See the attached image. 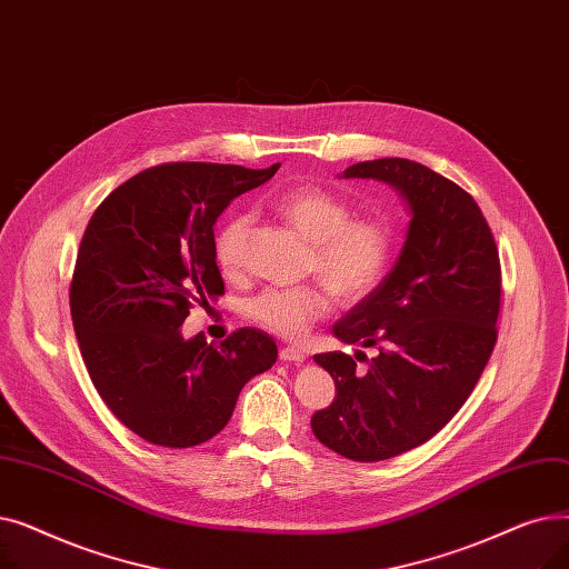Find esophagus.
Here are the masks:
<instances>
[{
  "label": "esophagus",
  "mask_w": 569,
  "mask_h": 569,
  "mask_svg": "<svg viewBox=\"0 0 569 569\" xmlns=\"http://www.w3.org/2000/svg\"><path fill=\"white\" fill-rule=\"evenodd\" d=\"M279 357H281V362H295V365H302L307 360V355L300 348H295V346L281 348Z\"/></svg>",
  "instance_id": "34e87169"
}]
</instances>
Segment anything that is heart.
I'll use <instances>...</instances> for the list:
<instances>
[{
    "instance_id": "1",
    "label": "heart",
    "mask_w": 569,
    "mask_h": 569,
    "mask_svg": "<svg viewBox=\"0 0 569 569\" xmlns=\"http://www.w3.org/2000/svg\"><path fill=\"white\" fill-rule=\"evenodd\" d=\"M274 212L311 244L307 267L341 305H357L380 286L392 260V232L376 219H352V207L322 187H290L272 198ZM251 230L249 214L228 217L214 234V260L234 274L244 260ZM330 309L320 286L267 288L249 311L264 330L283 339H302Z\"/></svg>"
}]
</instances>
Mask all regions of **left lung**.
Instances as JSON below:
<instances>
[{
  "mask_svg": "<svg viewBox=\"0 0 569 569\" xmlns=\"http://www.w3.org/2000/svg\"><path fill=\"white\" fill-rule=\"evenodd\" d=\"M343 179H376L406 202L403 249L380 286L332 332L335 350L313 360L337 399L311 417L313 436L352 461H385L433 438L470 397L496 346L500 260L470 193L408 159L355 163ZM365 347L377 355L367 358ZM368 362L356 371V360Z\"/></svg>",
  "mask_w": 569,
  "mask_h": 569,
  "instance_id": "8db88e82",
  "label": "left lung"
}]
</instances>
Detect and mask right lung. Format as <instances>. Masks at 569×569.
I'll return each instance as SVG.
<instances>
[{
  "instance_id": "obj_1",
  "label": "right lung",
  "mask_w": 569,
  "mask_h": 569,
  "mask_svg": "<svg viewBox=\"0 0 569 569\" xmlns=\"http://www.w3.org/2000/svg\"><path fill=\"white\" fill-rule=\"evenodd\" d=\"M219 163H166L117 187L89 219L71 281V318L97 392L127 429L193 447L230 420L242 387L277 362L274 339L242 327L221 346L182 337L193 305L223 295L214 223L272 179Z\"/></svg>"
}]
</instances>
